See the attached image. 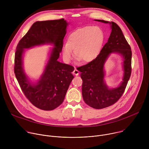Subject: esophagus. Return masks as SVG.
Masks as SVG:
<instances>
[{
	"mask_svg": "<svg viewBox=\"0 0 149 149\" xmlns=\"http://www.w3.org/2000/svg\"><path fill=\"white\" fill-rule=\"evenodd\" d=\"M79 71L76 69V68H75L74 69V70L73 71V72H72V73H73V74H74V75H78V74H79Z\"/></svg>",
	"mask_w": 149,
	"mask_h": 149,
	"instance_id": "1",
	"label": "esophagus"
}]
</instances>
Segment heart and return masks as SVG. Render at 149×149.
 <instances>
[{"label": "heart", "mask_w": 149, "mask_h": 149, "mask_svg": "<svg viewBox=\"0 0 149 149\" xmlns=\"http://www.w3.org/2000/svg\"><path fill=\"white\" fill-rule=\"evenodd\" d=\"M104 40L102 30L98 26H86L73 32L68 43L62 47V56L70 62L74 55L77 61L88 63L94 61L100 54Z\"/></svg>", "instance_id": "heart-1"}]
</instances>
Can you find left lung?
<instances>
[{
  "mask_svg": "<svg viewBox=\"0 0 149 149\" xmlns=\"http://www.w3.org/2000/svg\"><path fill=\"white\" fill-rule=\"evenodd\" d=\"M98 22L111 25V32L98 56L93 61L77 68L81 72L82 94L84 101L91 107L101 109L115 104L123 94L132 73L131 47L125 39L121 28L114 22L95 19ZM120 53L123 57L124 77L120 86L109 89L103 81V65L111 53Z\"/></svg>",
  "mask_w": 149,
  "mask_h": 149,
  "instance_id": "8db88e82",
  "label": "left lung"
}]
</instances>
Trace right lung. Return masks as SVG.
Returning a JSON list of instances; mask_svg holds the SVG:
<instances>
[{
    "mask_svg": "<svg viewBox=\"0 0 149 149\" xmlns=\"http://www.w3.org/2000/svg\"><path fill=\"white\" fill-rule=\"evenodd\" d=\"M67 25L63 19L37 21L16 47L14 65L16 78L28 100L35 107L42 110H54L63 102L74 78L71 73L74 67L57 60L63 47ZM46 43H53L55 47L43 74L36 84H32L23 71L22 54L25 48Z\"/></svg>",
    "mask_w": 149,
    "mask_h": 149,
    "instance_id": "add662e5",
    "label": "right lung"
}]
</instances>
